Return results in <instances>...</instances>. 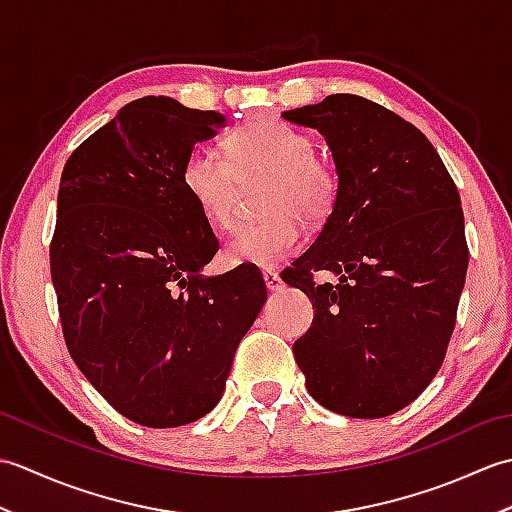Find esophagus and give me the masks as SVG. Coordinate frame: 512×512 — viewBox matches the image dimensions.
Wrapping results in <instances>:
<instances>
[{"mask_svg": "<svg viewBox=\"0 0 512 512\" xmlns=\"http://www.w3.org/2000/svg\"><path fill=\"white\" fill-rule=\"evenodd\" d=\"M264 281H266L268 292H277L281 290V286H284V281H281V277L275 273V270H264Z\"/></svg>", "mask_w": 512, "mask_h": 512, "instance_id": "34e87169", "label": "esophagus"}]
</instances>
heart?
Listing matches in <instances>:
<instances>
[{
	"label": "heart",
	"instance_id": "obj_1",
	"mask_svg": "<svg viewBox=\"0 0 512 512\" xmlns=\"http://www.w3.org/2000/svg\"><path fill=\"white\" fill-rule=\"evenodd\" d=\"M226 155L211 145L195 147L184 162V187L215 231L235 226L239 182L268 178L262 211L268 220L242 226L228 239V266L275 268L301 244V224L321 226L339 200V173L314 151L303 129L281 121H257L226 138Z\"/></svg>",
	"mask_w": 512,
	"mask_h": 512
}]
</instances>
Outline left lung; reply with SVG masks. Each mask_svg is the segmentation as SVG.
Masks as SVG:
<instances>
[{"mask_svg":"<svg viewBox=\"0 0 512 512\" xmlns=\"http://www.w3.org/2000/svg\"><path fill=\"white\" fill-rule=\"evenodd\" d=\"M332 149L339 200L286 284L312 299L292 352L310 396L350 418H383L438 374L455 328L469 246L460 193L418 127L356 94L281 114ZM330 269L340 281L317 285Z\"/></svg>","mask_w":512,"mask_h":512,"instance_id":"1","label":"left lung"}]
</instances>
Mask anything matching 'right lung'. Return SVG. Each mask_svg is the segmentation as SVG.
<instances>
[{
  "label": "right lung",
  "mask_w": 512,
  "mask_h": 512,
  "mask_svg": "<svg viewBox=\"0 0 512 512\" xmlns=\"http://www.w3.org/2000/svg\"><path fill=\"white\" fill-rule=\"evenodd\" d=\"M226 118L169 96L127 103L61 173L50 273L68 352L143 427H182L220 402L239 341L266 301L257 270L202 275L217 237L184 162Z\"/></svg>",
  "instance_id": "add662e5"
}]
</instances>
